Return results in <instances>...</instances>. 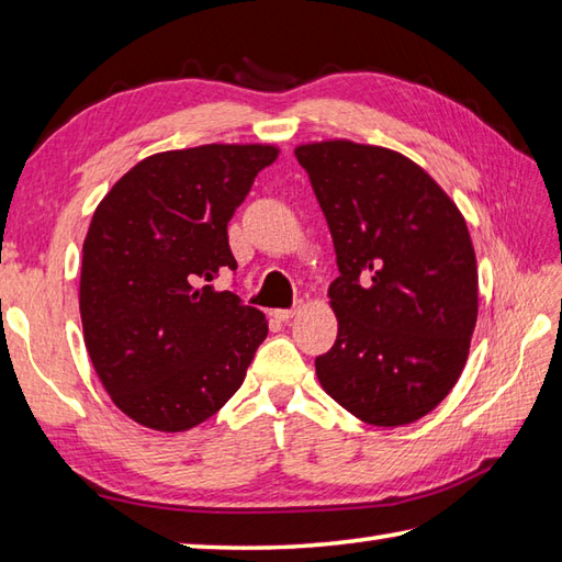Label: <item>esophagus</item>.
<instances>
[{
    "label": "esophagus",
    "mask_w": 562,
    "mask_h": 562,
    "mask_svg": "<svg viewBox=\"0 0 562 562\" xmlns=\"http://www.w3.org/2000/svg\"><path fill=\"white\" fill-rule=\"evenodd\" d=\"M296 312H300V308H274L272 316L278 321H290L296 316Z\"/></svg>",
    "instance_id": "esophagus-1"
}]
</instances>
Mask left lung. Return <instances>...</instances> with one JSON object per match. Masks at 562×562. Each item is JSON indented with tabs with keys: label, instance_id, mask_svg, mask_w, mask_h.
Wrapping results in <instances>:
<instances>
[{
	"label": "left lung",
	"instance_id": "8db88e82",
	"mask_svg": "<svg viewBox=\"0 0 562 562\" xmlns=\"http://www.w3.org/2000/svg\"><path fill=\"white\" fill-rule=\"evenodd\" d=\"M336 246V345L316 357L345 411L398 427L435 411L469 360L479 268L469 226L437 181L403 154L350 139L294 149Z\"/></svg>",
	"mask_w": 562,
	"mask_h": 562
}]
</instances>
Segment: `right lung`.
I'll list each match as a JSON object with an SVG mask.
<instances>
[{"label":"right lung","mask_w":562,"mask_h":562,"mask_svg":"<svg viewBox=\"0 0 562 562\" xmlns=\"http://www.w3.org/2000/svg\"><path fill=\"white\" fill-rule=\"evenodd\" d=\"M272 145H202L135 164L83 238L79 314L103 389L135 423L183 432L244 384L268 321L212 282L236 270L226 224Z\"/></svg>","instance_id":"1"}]
</instances>
